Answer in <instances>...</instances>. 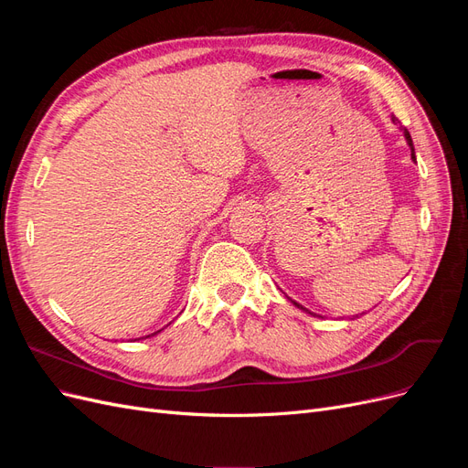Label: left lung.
I'll return each mask as SVG.
<instances>
[{
	"label": "left lung",
	"mask_w": 468,
	"mask_h": 468,
	"mask_svg": "<svg viewBox=\"0 0 468 468\" xmlns=\"http://www.w3.org/2000/svg\"><path fill=\"white\" fill-rule=\"evenodd\" d=\"M392 121L394 122H399V119H396V117H392ZM404 136H406V140H408V144H410V150H412V160H416V154H414V144H412V136H410V133L404 129ZM294 303V301H292ZM296 304V303H294ZM296 306H299V308H303L301 304H296ZM303 310H306V308H303ZM306 313H308V310H306ZM310 314H313V313H310Z\"/></svg>",
	"instance_id": "1"
}]
</instances>
